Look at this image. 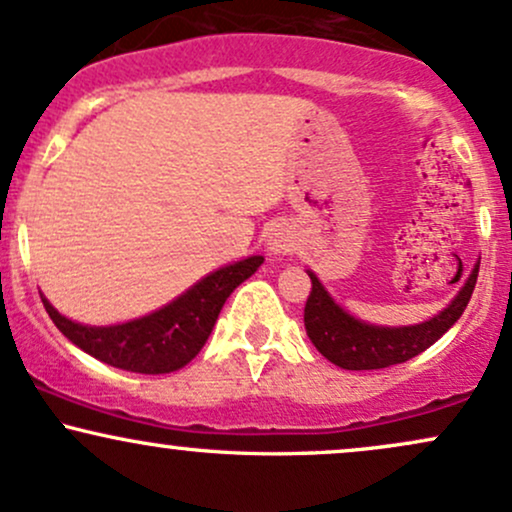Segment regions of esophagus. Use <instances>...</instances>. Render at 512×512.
I'll list each match as a JSON object with an SVG mask.
<instances>
[{"mask_svg":"<svg viewBox=\"0 0 512 512\" xmlns=\"http://www.w3.org/2000/svg\"><path fill=\"white\" fill-rule=\"evenodd\" d=\"M267 248L274 252V255H286L296 248V238H293V231L289 226H276L272 228L267 238Z\"/></svg>","mask_w":512,"mask_h":512,"instance_id":"esophagus-1","label":"esophagus"}]
</instances>
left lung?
Instances as JSON below:
<instances>
[{"label":"left lung","instance_id":"left-lung-1","mask_svg":"<svg viewBox=\"0 0 512 512\" xmlns=\"http://www.w3.org/2000/svg\"><path fill=\"white\" fill-rule=\"evenodd\" d=\"M308 276L313 281V289H310L308 303H305L303 322L315 349L327 361L344 370H378L419 356L460 320L469 298H472L474 286H477L479 264H474L472 274L467 276L460 293L452 298L448 308H443L421 325L409 327H378L356 320L354 315H349L334 303V298L325 291V286L313 272H308ZM460 276H457V281H460Z\"/></svg>","mask_w":512,"mask_h":512}]
</instances>
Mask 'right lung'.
<instances>
[{
    "mask_svg": "<svg viewBox=\"0 0 512 512\" xmlns=\"http://www.w3.org/2000/svg\"><path fill=\"white\" fill-rule=\"evenodd\" d=\"M262 262V255H252L216 269L156 313L110 327L72 322L57 313L48 298H40L57 330L86 354L132 373L161 375L187 366L202 351L226 298L255 274Z\"/></svg>",
    "mask_w": 512,
    "mask_h": 512,
    "instance_id": "add662e5",
    "label": "right lung"
}]
</instances>
